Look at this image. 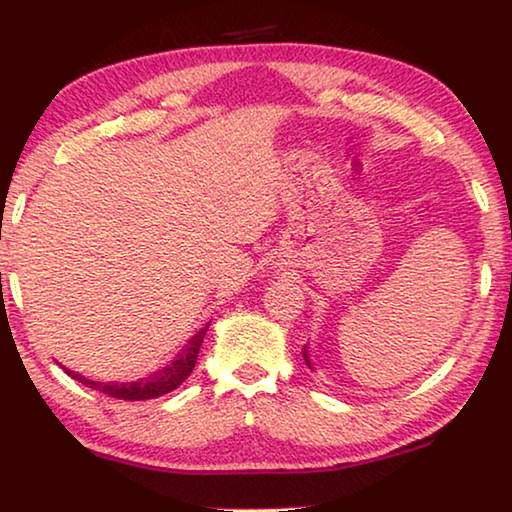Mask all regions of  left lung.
Instances as JSON below:
<instances>
[{"mask_svg":"<svg viewBox=\"0 0 512 512\" xmlns=\"http://www.w3.org/2000/svg\"><path fill=\"white\" fill-rule=\"evenodd\" d=\"M302 354H305V361H307V366H309L311 370H314V366H311V361H309V350H307V345H305V352H302Z\"/></svg>","mask_w":512,"mask_h":512,"instance_id":"1","label":"left lung"}]
</instances>
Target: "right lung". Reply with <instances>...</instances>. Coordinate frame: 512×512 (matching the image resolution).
I'll use <instances>...</instances> for the list:
<instances>
[{
  "label": "right lung",
  "instance_id": "add662e5",
  "mask_svg": "<svg viewBox=\"0 0 512 512\" xmlns=\"http://www.w3.org/2000/svg\"><path fill=\"white\" fill-rule=\"evenodd\" d=\"M205 325L198 329V332L192 336V339L187 341V345L183 348V352H178V357L173 359L167 366L160 368L158 372H153V375L144 377V379H137V381H124V384H119V381H94L79 375V372L69 370L65 366L63 368L69 377L81 381L83 386L92 388V391H99V393H106L108 397H117V400H128V402H140V400H153V397H162L171 391H176V388L183 384V381L192 375V370L196 366V359H198V350H201L203 339H205V332H207Z\"/></svg>",
  "mask_w": 512,
  "mask_h": 512
}]
</instances>
